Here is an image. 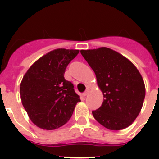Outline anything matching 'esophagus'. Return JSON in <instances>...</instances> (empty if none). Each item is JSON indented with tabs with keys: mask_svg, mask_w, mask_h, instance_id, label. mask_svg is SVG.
Returning a JSON list of instances; mask_svg holds the SVG:
<instances>
[{
	"mask_svg": "<svg viewBox=\"0 0 159 159\" xmlns=\"http://www.w3.org/2000/svg\"><path fill=\"white\" fill-rule=\"evenodd\" d=\"M87 94H88V91H86V92H83V93H82V95H83L84 97L87 96Z\"/></svg>",
	"mask_w": 159,
	"mask_h": 159,
	"instance_id": "obj_1",
	"label": "esophagus"
}]
</instances>
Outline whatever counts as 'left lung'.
<instances>
[{"label": "left lung", "mask_w": 159, "mask_h": 159, "mask_svg": "<svg viewBox=\"0 0 159 159\" xmlns=\"http://www.w3.org/2000/svg\"><path fill=\"white\" fill-rule=\"evenodd\" d=\"M103 93L102 106L92 111L96 120L111 130L127 128L137 118L145 97L141 74L132 62L111 48L81 50Z\"/></svg>", "instance_id": "obj_1"}]
</instances>
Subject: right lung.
Here are the masks:
<instances>
[{
	"label": "right lung",
	"mask_w": 159,
	"mask_h": 159,
	"mask_svg": "<svg viewBox=\"0 0 159 159\" xmlns=\"http://www.w3.org/2000/svg\"><path fill=\"white\" fill-rule=\"evenodd\" d=\"M79 53L57 48L39 58L26 72L20 92L24 108L39 128L53 130L71 118L80 97L64 78L66 67Z\"/></svg>",
	"instance_id": "add662e5"
}]
</instances>
